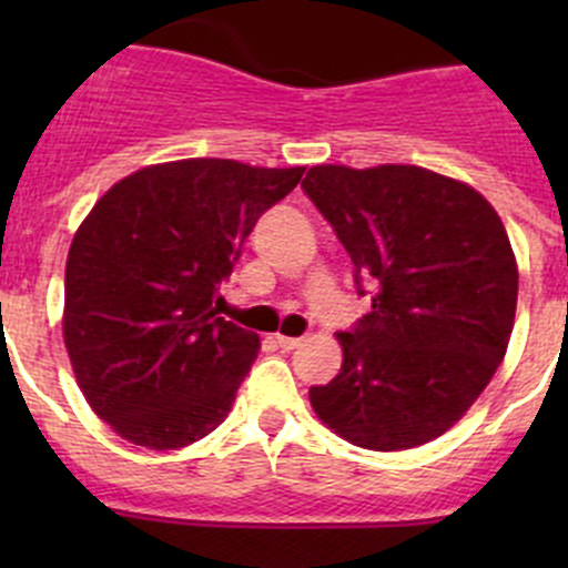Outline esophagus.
I'll return each mask as SVG.
<instances>
[{
    "mask_svg": "<svg viewBox=\"0 0 568 568\" xmlns=\"http://www.w3.org/2000/svg\"><path fill=\"white\" fill-rule=\"evenodd\" d=\"M277 341L280 348H285V352H294V348L302 346V337H288V335H277L274 337Z\"/></svg>",
    "mask_w": 568,
    "mask_h": 568,
    "instance_id": "obj_1",
    "label": "esophagus"
}]
</instances>
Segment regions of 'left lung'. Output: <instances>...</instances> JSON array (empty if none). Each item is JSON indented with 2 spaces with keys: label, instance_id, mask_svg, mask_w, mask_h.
<instances>
[{
  "label": "left lung",
  "instance_id": "left-lung-1",
  "mask_svg": "<svg viewBox=\"0 0 568 568\" xmlns=\"http://www.w3.org/2000/svg\"><path fill=\"white\" fill-rule=\"evenodd\" d=\"M374 285L348 332L341 374L311 387L316 415L368 450H406L448 432L503 363L519 272L484 194L415 164H318L302 181Z\"/></svg>",
  "mask_w": 568,
  "mask_h": 568
}]
</instances>
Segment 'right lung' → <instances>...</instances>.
Segmentation results:
<instances>
[{
  "label": "right lung",
  "instance_id": "right-lung-1",
  "mask_svg": "<svg viewBox=\"0 0 568 568\" xmlns=\"http://www.w3.org/2000/svg\"><path fill=\"white\" fill-rule=\"evenodd\" d=\"M302 173L233 159L153 164L79 225L62 335L84 398L120 437L175 450L225 420L261 341L216 313L220 285Z\"/></svg>",
  "mask_w": 568,
  "mask_h": 568
}]
</instances>
